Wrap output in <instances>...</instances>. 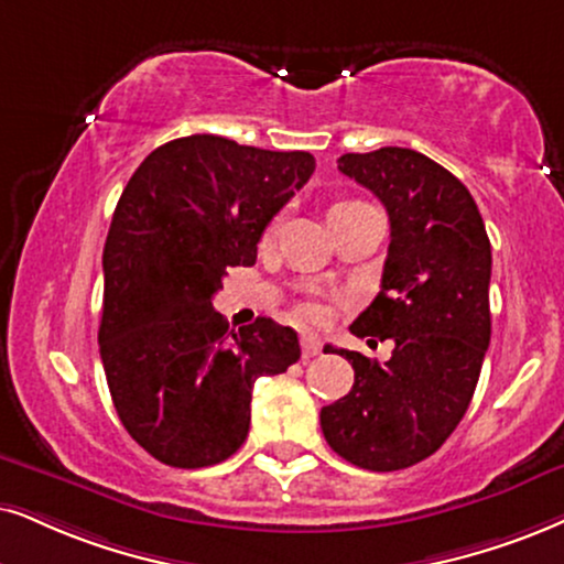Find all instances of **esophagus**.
Wrapping results in <instances>:
<instances>
[{
    "label": "esophagus",
    "mask_w": 564,
    "mask_h": 564,
    "mask_svg": "<svg viewBox=\"0 0 564 564\" xmlns=\"http://www.w3.org/2000/svg\"><path fill=\"white\" fill-rule=\"evenodd\" d=\"M302 351H304V356H317L319 351H323V340H319L317 335L304 333L302 335Z\"/></svg>",
    "instance_id": "1"
}]
</instances>
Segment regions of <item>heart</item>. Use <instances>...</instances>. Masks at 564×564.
I'll return each instance as SVG.
<instances>
[{
  "instance_id": "b5f03b06",
  "label": "heart",
  "mask_w": 564,
  "mask_h": 564,
  "mask_svg": "<svg viewBox=\"0 0 564 564\" xmlns=\"http://www.w3.org/2000/svg\"><path fill=\"white\" fill-rule=\"evenodd\" d=\"M359 205H365V203H359V199H338V203H333L330 218L338 216V213H346V210L359 208ZM278 229H281V218H270L265 229H262V241H273ZM302 317H306V319H319V317H323V310H319V306H315V304H306L304 310H302Z\"/></svg>"
}]
</instances>
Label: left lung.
Here are the masks:
<instances>
[{"mask_svg":"<svg viewBox=\"0 0 564 564\" xmlns=\"http://www.w3.org/2000/svg\"><path fill=\"white\" fill-rule=\"evenodd\" d=\"M338 169L380 199L390 247L375 302L351 333L390 338L384 365L325 346L354 367L348 395L319 411L327 445L367 471L437 453L471 403L489 348L491 247L471 192L411 148L346 153Z\"/></svg>","mask_w":564,"mask_h":564,"instance_id":"1","label":"left lung"}]
</instances>
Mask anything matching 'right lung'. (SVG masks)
<instances>
[{"label": "right lung", "mask_w": 564, "mask_h": 564, "mask_svg": "<svg viewBox=\"0 0 564 564\" xmlns=\"http://www.w3.org/2000/svg\"><path fill=\"white\" fill-rule=\"evenodd\" d=\"M315 171L304 151L189 134L140 163L104 247L98 346L124 430L155 460L205 468L249 432L258 377L299 361L296 330L258 317L231 330L213 296L254 265L268 220Z\"/></svg>", "instance_id": "obj_1"}]
</instances>
